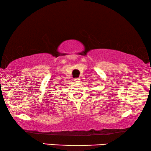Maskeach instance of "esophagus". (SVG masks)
Segmentation results:
<instances>
[{
    "instance_id": "34e87169",
    "label": "esophagus",
    "mask_w": 151,
    "mask_h": 151,
    "mask_svg": "<svg viewBox=\"0 0 151 151\" xmlns=\"http://www.w3.org/2000/svg\"><path fill=\"white\" fill-rule=\"evenodd\" d=\"M81 79L80 78H75V82H79V81H80Z\"/></svg>"
}]
</instances>
